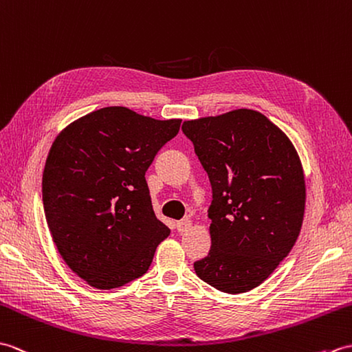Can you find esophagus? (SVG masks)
<instances>
[{
    "mask_svg": "<svg viewBox=\"0 0 352 352\" xmlns=\"http://www.w3.org/2000/svg\"><path fill=\"white\" fill-rule=\"evenodd\" d=\"M176 229H177V232H181V233L190 230L191 229V220H190V218H184V220L177 221L176 223Z\"/></svg>",
    "mask_w": 352,
    "mask_h": 352,
    "instance_id": "esophagus-1",
    "label": "esophagus"
}]
</instances>
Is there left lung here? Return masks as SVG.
<instances>
[{
    "label": "left lung",
    "mask_w": 352,
    "mask_h": 352,
    "mask_svg": "<svg viewBox=\"0 0 352 352\" xmlns=\"http://www.w3.org/2000/svg\"><path fill=\"white\" fill-rule=\"evenodd\" d=\"M212 186L210 250L196 274L221 292L252 291L267 280L300 235L306 182L285 132L254 110L182 124Z\"/></svg>",
    "instance_id": "left-lung-1"
}]
</instances>
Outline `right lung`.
<instances>
[{
	"mask_svg": "<svg viewBox=\"0 0 352 352\" xmlns=\"http://www.w3.org/2000/svg\"><path fill=\"white\" fill-rule=\"evenodd\" d=\"M181 122L105 107L52 143L42 179L46 223L67 267L90 286L114 289L142 277L170 235L144 175Z\"/></svg>",
	"mask_w": 352,
	"mask_h": 352,
	"instance_id": "right-lung-1",
	"label": "right lung"
}]
</instances>
